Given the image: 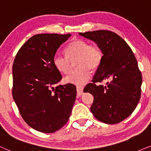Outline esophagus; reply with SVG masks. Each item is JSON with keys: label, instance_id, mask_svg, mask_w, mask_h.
I'll use <instances>...</instances> for the list:
<instances>
[{"label": "esophagus", "instance_id": "34e87169", "mask_svg": "<svg viewBox=\"0 0 151 151\" xmlns=\"http://www.w3.org/2000/svg\"><path fill=\"white\" fill-rule=\"evenodd\" d=\"M83 88L81 87V86H77V95L78 96H81V94H83Z\"/></svg>", "mask_w": 151, "mask_h": 151}]
</instances>
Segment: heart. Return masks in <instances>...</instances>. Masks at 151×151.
<instances>
[{
	"instance_id": "b5f03b06",
	"label": "heart",
	"mask_w": 151,
	"mask_h": 151,
	"mask_svg": "<svg viewBox=\"0 0 151 151\" xmlns=\"http://www.w3.org/2000/svg\"><path fill=\"white\" fill-rule=\"evenodd\" d=\"M65 56L55 54L53 64L58 71L68 74L72 70L75 60L77 68L65 78L66 83L76 86H83L90 80V70H95L101 63L103 55L101 50L96 45L88 44L83 40L76 39L70 43L65 50Z\"/></svg>"
}]
</instances>
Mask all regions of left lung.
I'll return each mask as SVG.
<instances>
[{"mask_svg": "<svg viewBox=\"0 0 151 151\" xmlns=\"http://www.w3.org/2000/svg\"><path fill=\"white\" fill-rule=\"evenodd\" d=\"M95 42L103 54L92 83L84 88L94 96L90 110L99 121L119 123L135 109L141 96L142 73L133 52L126 42L114 32L96 30L79 33ZM108 80L105 86L97 85Z\"/></svg>", "mask_w": 151, "mask_h": 151, "instance_id": "1", "label": "left lung"}]
</instances>
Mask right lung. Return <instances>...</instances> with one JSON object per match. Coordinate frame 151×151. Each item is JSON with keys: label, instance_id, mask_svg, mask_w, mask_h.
<instances>
[{"label": "right lung", "instance_id": "1", "mask_svg": "<svg viewBox=\"0 0 151 151\" xmlns=\"http://www.w3.org/2000/svg\"><path fill=\"white\" fill-rule=\"evenodd\" d=\"M70 36H33L20 48L14 61L13 99L24 121L38 131L56 132L71 114L76 86L58 85L62 76L53 64L57 50Z\"/></svg>", "mask_w": 151, "mask_h": 151}]
</instances>
